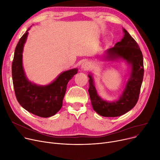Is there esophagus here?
Listing matches in <instances>:
<instances>
[{
  "label": "esophagus",
  "mask_w": 160,
  "mask_h": 160,
  "mask_svg": "<svg viewBox=\"0 0 160 160\" xmlns=\"http://www.w3.org/2000/svg\"><path fill=\"white\" fill-rule=\"evenodd\" d=\"M89 67H90V65H89V63L88 62H83L82 65V69L83 70H88V69H89Z\"/></svg>",
  "instance_id": "esophagus-1"
}]
</instances>
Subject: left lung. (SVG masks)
Returning <instances> with one entry per match:
<instances>
[{
	"label": "left lung",
	"instance_id": "8db88e82",
	"mask_svg": "<svg viewBox=\"0 0 160 160\" xmlns=\"http://www.w3.org/2000/svg\"><path fill=\"white\" fill-rule=\"evenodd\" d=\"M124 35L120 42L107 50L105 59L115 60L121 58L131 65L130 77L119 99L113 102L106 101L100 98L94 86L93 79L88 74L89 88L88 89L93 110L103 117H118L127 113L136 106L139 96L143 79V58L137 42L123 28Z\"/></svg>",
	"mask_w": 160,
	"mask_h": 160
}]
</instances>
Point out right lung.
Instances as JSON below:
<instances>
[{"mask_svg":"<svg viewBox=\"0 0 160 160\" xmlns=\"http://www.w3.org/2000/svg\"><path fill=\"white\" fill-rule=\"evenodd\" d=\"M30 28L21 38L15 50L12 66L15 94L25 110L41 117H49L54 115L62 107L67 83L78 72V69L64 71L47 86H38L30 82L24 74L22 62L23 47Z\"/></svg>","mask_w":160,"mask_h":160,"instance_id":"add662e5","label":"right lung"}]
</instances>
